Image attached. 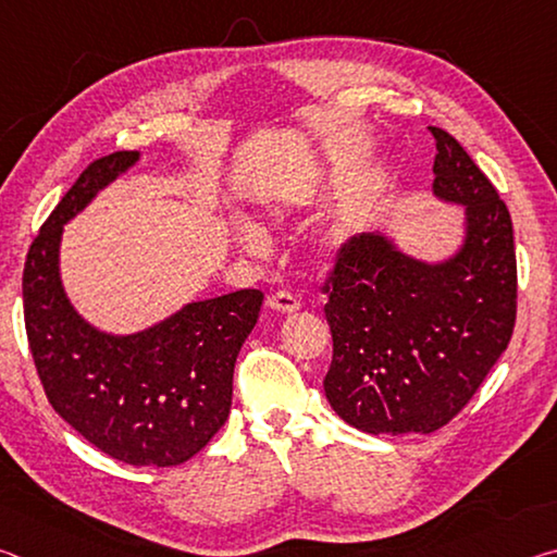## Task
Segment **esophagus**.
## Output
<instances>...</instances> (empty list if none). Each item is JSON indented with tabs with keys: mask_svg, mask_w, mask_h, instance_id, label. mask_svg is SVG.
Wrapping results in <instances>:
<instances>
[{
	"mask_svg": "<svg viewBox=\"0 0 557 557\" xmlns=\"http://www.w3.org/2000/svg\"><path fill=\"white\" fill-rule=\"evenodd\" d=\"M268 307L272 309V312L292 314L299 309V301L295 295H289V292H275V295L268 297Z\"/></svg>",
	"mask_w": 557,
	"mask_h": 557,
	"instance_id": "34e87169",
	"label": "esophagus"
}]
</instances>
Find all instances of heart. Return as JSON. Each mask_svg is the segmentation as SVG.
Listing matches in <instances>:
<instances>
[{
  "label": "heart",
  "instance_id": "obj_1",
  "mask_svg": "<svg viewBox=\"0 0 557 557\" xmlns=\"http://www.w3.org/2000/svg\"><path fill=\"white\" fill-rule=\"evenodd\" d=\"M319 191H322V186L319 182H307V184H299V186H287L282 188V191L272 194L268 201H262V219H265L270 225H282L295 219V215L305 209V206L312 203ZM231 240L238 250L248 252V256H256V258H265L270 252V240L268 235L262 228H258L256 223H243V221H235L231 223ZM342 248V238H338V233H326L324 238L317 240V250L314 256L317 260H329L334 258V252Z\"/></svg>",
  "mask_w": 557,
  "mask_h": 557
}]
</instances>
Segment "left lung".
<instances>
[{
  "label": "left lung",
  "instance_id": "left-lung-1",
  "mask_svg": "<svg viewBox=\"0 0 557 557\" xmlns=\"http://www.w3.org/2000/svg\"><path fill=\"white\" fill-rule=\"evenodd\" d=\"M430 129L432 194L461 209L457 248L428 260L393 233H363L344 245L326 285L334 356L324 393L338 418L369 435L447 425L513 334L511 215L457 139Z\"/></svg>",
  "mask_w": 557,
  "mask_h": 557
}]
</instances>
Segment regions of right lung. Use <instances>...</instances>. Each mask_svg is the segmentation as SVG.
<instances>
[{
	"label": "right lung",
	"instance_id": "obj_1",
	"mask_svg": "<svg viewBox=\"0 0 557 557\" xmlns=\"http://www.w3.org/2000/svg\"><path fill=\"white\" fill-rule=\"evenodd\" d=\"M139 152L92 162L32 243L24 322L46 398L92 447L132 467H176L228 420L233 369L258 322L260 289L188 301L135 334L90 324L61 280L63 225L127 174Z\"/></svg>",
	"mask_w": 557,
	"mask_h": 557
}]
</instances>
